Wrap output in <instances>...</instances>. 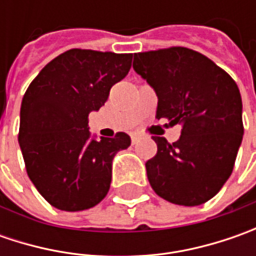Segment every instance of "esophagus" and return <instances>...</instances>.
I'll return each mask as SVG.
<instances>
[{
    "instance_id": "1",
    "label": "esophagus",
    "mask_w": 256,
    "mask_h": 256,
    "mask_svg": "<svg viewBox=\"0 0 256 256\" xmlns=\"http://www.w3.org/2000/svg\"><path fill=\"white\" fill-rule=\"evenodd\" d=\"M138 140H140V138H138V135H131V142L132 144L138 142Z\"/></svg>"
}]
</instances>
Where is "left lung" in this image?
I'll return each instance as SVG.
<instances>
[{"mask_svg":"<svg viewBox=\"0 0 256 256\" xmlns=\"http://www.w3.org/2000/svg\"><path fill=\"white\" fill-rule=\"evenodd\" d=\"M132 66L158 96L156 118L182 125L176 142L154 136L158 151L145 164L152 190L184 206L210 201L231 176L242 142L238 85L210 58L184 46L134 54Z\"/></svg>","mask_w":256,"mask_h":256,"instance_id":"obj_1","label":"left lung"}]
</instances>
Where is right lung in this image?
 Wrapping results in <instances>:
<instances>
[{"label":"right lung","mask_w":256,"mask_h":256,"mask_svg":"<svg viewBox=\"0 0 256 256\" xmlns=\"http://www.w3.org/2000/svg\"><path fill=\"white\" fill-rule=\"evenodd\" d=\"M132 54L70 50L45 65L21 104L18 142L26 174L52 206L75 212L92 208L110 191L112 160L131 138L96 140L88 115L131 68Z\"/></svg>","instance_id":"add662e5"}]
</instances>
